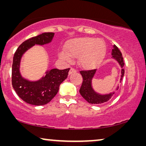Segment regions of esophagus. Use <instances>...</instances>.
I'll return each mask as SVG.
<instances>
[{
    "instance_id": "34e87169",
    "label": "esophagus",
    "mask_w": 146,
    "mask_h": 146,
    "mask_svg": "<svg viewBox=\"0 0 146 146\" xmlns=\"http://www.w3.org/2000/svg\"><path fill=\"white\" fill-rule=\"evenodd\" d=\"M74 72H76V70L75 68H71L70 70V71H69V75L72 74Z\"/></svg>"
}]
</instances>
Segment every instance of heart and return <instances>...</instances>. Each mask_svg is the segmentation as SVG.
<instances>
[{
  "label": "heart",
  "mask_w": 146,
  "mask_h": 146,
  "mask_svg": "<svg viewBox=\"0 0 146 146\" xmlns=\"http://www.w3.org/2000/svg\"><path fill=\"white\" fill-rule=\"evenodd\" d=\"M65 51L60 52V57L66 61L79 56L80 63L86 67L98 66L103 60L106 46L102 40L90 37L72 39L66 44Z\"/></svg>",
  "instance_id": "heart-1"
}]
</instances>
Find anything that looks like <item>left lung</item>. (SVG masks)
I'll list each match as a JSON object with an SVG mask.
<instances>
[{"mask_svg":"<svg viewBox=\"0 0 146 146\" xmlns=\"http://www.w3.org/2000/svg\"><path fill=\"white\" fill-rule=\"evenodd\" d=\"M111 55L112 58L117 60L121 68V75L120 80H122V78L124 74V69L123 66L124 62L121 52L115 45H113V49L111 50ZM96 70H81L80 71L82 76L83 78V81L82 86L80 88V94L88 102L92 104H104L111 99L114 92L108 94L101 95L96 92L92 87V80L94 76ZM118 89L117 87V90Z\"/></svg>","mask_w":146,"mask_h":146,"instance_id":"obj_1","label":"left lung"}]
</instances>
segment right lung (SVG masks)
Returning <instances> with one entry per match:
<instances>
[{"label": "right lung", "mask_w": 146, "mask_h": 146, "mask_svg": "<svg viewBox=\"0 0 146 146\" xmlns=\"http://www.w3.org/2000/svg\"><path fill=\"white\" fill-rule=\"evenodd\" d=\"M53 33H44L23 42L13 56L12 66V85L17 95L25 102L35 106L46 104L56 95L60 84L66 79L70 68L52 69L45 76L35 82L27 80L20 73V62L24 53L35 44L44 45L50 42Z\"/></svg>", "instance_id": "add662e5"}]
</instances>
